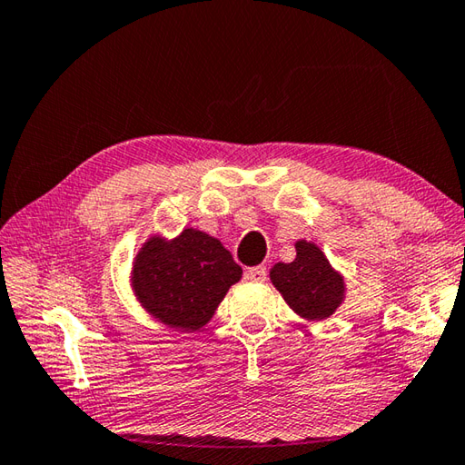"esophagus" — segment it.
<instances>
[{
    "instance_id": "esophagus-1",
    "label": "esophagus",
    "mask_w": 465,
    "mask_h": 465,
    "mask_svg": "<svg viewBox=\"0 0 465 465\" xmlns=\"http://www.w3.org/2000/svg\"><path fill=\"white\" fill-rule=\"evenodd\" d=\"M268 278V270L263 266H253L245 270V280L248 282H263Z\"/></svg>"
}]
</instances>
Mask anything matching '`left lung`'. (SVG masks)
I'll return each mask as SVG.
<instances>
[{
  "mask_svg": "<svg viewBox=\"0 0 465 465\" xmlns=\"http://www.w3.org/2000/svg\"><path fill=\"white\" fill-rule=\"evenodd\" d=\"M296 258L270 268V280L286 304L308 322L331 318L347 298V282L314 242L298 240Z\"/></svg>",
  "mask_w": 465,
  "mask_h": 465,
  "instance_id": "8db88e82",
  "label": "left lung"
}]
</instances>
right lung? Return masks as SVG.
Wrapping results in <instances>:
<instances>
[{"instance_id": "right-lung-1", "label": "right lung", "mask_w": 465, "mask_h": 465, "mask_svg": "<svg viewBox=\"0 0 465 465\" xmlns=\"http://www.w3.org/2000/svg\"><path fill=\"white\" fill-rule=\"evenodd\" d=\"M240 280L242 268L223 243L195 227H185L175 238L151 235L129 274L143 311L181 332H195L212 321L227 290Z\"/></svg>"}]
</instances>
